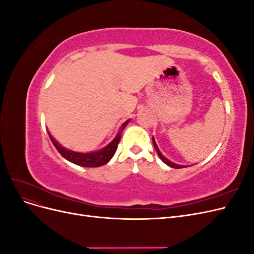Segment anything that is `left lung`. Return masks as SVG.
I'll return each instance as SVG.
<instances>
[{
	"instance_id": "left-lung-1",
	"label": "left lung",
	"mask_w": 254,
	"mask_h": 254,
	"mask_svg": "<svg viewBox=\"0 0 254 254\" xmlns=\"http://www.w3.org/2000/svg\"><path fill=\"white\" fill-rule=\"evenodd\" d=\"M152 143H153V146H155V148H156V151L158 152V155H159V157H160V159L163 161V162L165 163V164H167L168 166H171V167H173V168H183V167H187V166H184V165H177V164H175V163H173V162H171L170 160H167L162 153L160 152V150H159V148H158V146H157V144H156V142H155V139H153L152 137Z\"/></svg>"
}]
</instances>
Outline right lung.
I'll use <instances>...</instances> for the list:
<instances>
[{
  "label": "right lung",
  "instance_id": "1",
  "mask_svg": "<svg viewBox=\"0 0 254 254\" xmlns=\"http://www.w3.org/2000/svg\"><path fill=\"white\" fill-rule=\"evenodd\" d=\"M128 123H129V120L126 121L124 124L122 125L118 135L114 137V140L108 146H106V147L103 148L102 150L89 152V153H81V152H75L72 150H68V149L63 147L61 145H59L57 143V141H55V139H54V137L50 133H49V135H50V139H51L52 143L54 144V146H55L56 149L59 151L60 155L63 156L64 159H66L67 161H70V162H72L76 165L83 166V167H98V166H102L106 163H108L111 160V158L114 156V153H115V151H117L118 145L121 140L122 131L127 126Z\"/></svg>",
  "mask_w": 254,
  "mask_h": 254
}]
</instances>
